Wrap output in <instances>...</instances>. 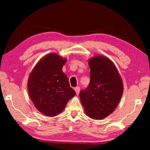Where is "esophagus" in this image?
<instances>
[{"mask_svg":"<svg viewBox=\"0 0 150 150\" xmlns=\"http://www.w3.org/2000/svg\"><path fill=\"white\" fill-rule=\"evenodd\" d=\"M74 90L75 91L76 93H77V95H78L79 93V91H80V87H77L74 88Z\"/></svg>","mask_w":150,"mask_h":150,"instance_id":"34e87169","label":"esophagus"}]
</instances>
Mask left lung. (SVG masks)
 I'll return each mask as SVG.
<instances>
[{
  "label": "left lung",
  "instance_id": "left-lung-1",
  "mask_svg": "<svg viewBox=\"0 0 150 150\" xmlns=\"http://www.w3.org/2000/svg\"><path fill=\"white\" fill-rule=\"evenodd\" d=\"M90 83L80 91L81 102L88 116L103 119L110 115L118 106L122 95V80L114 63L103 55L88 60Z\"/></svg>",
  "mask_w": 150,
  "mask_h": 150
}]
</instances>
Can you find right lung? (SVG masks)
Here are the masks:
<instances>
[{"mask_svg": "<svg viewBox=\"0 0 150 150\" xmlns=\"http://www.w3.org/2000/svg\"><path fill=\"white\" fill-rule=\"evenodd\" d=\"M54 53L42 58L30 73L28 81L30 97L35 107L47 116H55L64 110L76 95L62 68L66 62Z\"/></svg>", "mask_w": 150, "mask_h": 150, "instance_id": "obj_1", "label": "right lung"}]
</instances>
